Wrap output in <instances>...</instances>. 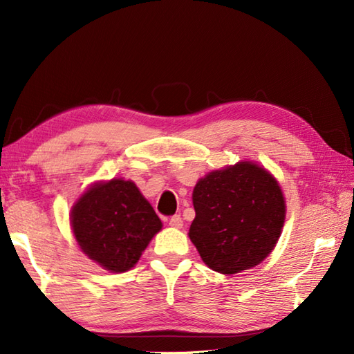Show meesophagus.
Listing matches in <instances>:
<instances>
[{
  "mask_svg": "<svg viewBox=\"0 0 354 354\" xmlns=\"http://www.w3.org/2000/svg\"><path fill=\"white\" fill-rule=\"evenodd\" d=\"M169 225L171 228H183V217L179 214L171 216L169 219Z\"/></svg>",
  "mask_w": 354,
  "mask_h": 354,
  "instance_id": "esophagus-1",
  "label": "esophagus"
}]
</instances>
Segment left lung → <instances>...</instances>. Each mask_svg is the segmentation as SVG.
<instances>
[{
  "label": "left lung",
  "mask_w": 354,
  "mask_h": 354,
  "mask_svg": "<svg viewBox=\"0 0 354 354\" xmlns=\"http://www.w3.org/2000/svg\"><path fill=\"white\" fill-rule=\"evenodd\" d=\"M193 207L196 217L189 237L205 265L227 275L257 266L268 257L286 216L277 179L250 161L199 179Z\"/></svg>",
  "instance_id": "obj_1"
}]
</instances>
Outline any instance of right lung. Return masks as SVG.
I'll use <instances>...</instances> for the list:
<instances>
[{
	"label": "right lung",
	"mask_w": 354,
	"mask_h": 354,
	"mask_svg": "<svg viewBox=\"0 0 354 354\" xmlns=\"http://www.w3.org/2000/svg\"><path fill=\"white\" fill-rule=\"evenodd\" d=\"M80 250L111 272H126L162 228L160 217L132 181L97 183L71 209Z\"/></svg>",
	"instance_id": "obj_1"
}]
</instances>
